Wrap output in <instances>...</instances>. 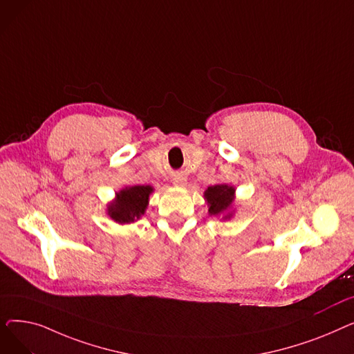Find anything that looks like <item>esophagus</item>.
Masks as SVG:
<instances>
[{"label":"esophagus","mask_w":354,"mask_h":354,"mask_svg":"<svg viewBox=\"0 0 354 354\" xmlns=\"http://www.w3.org/2000/svg\"><path fill=\"white\" fill-rule=\"evenodd\" d=\"M174 185H176V187H185V179L183 178H174Z\"/></svg>","instance_id":"obj_1"}]
</instances>
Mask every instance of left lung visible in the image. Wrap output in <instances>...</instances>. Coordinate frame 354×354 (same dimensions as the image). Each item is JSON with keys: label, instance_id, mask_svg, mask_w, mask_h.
<instances>
[{"label": "left lung", "instance_id": "1", "mask_svg": "<svg viewBox=\"0 0 354 354\" xmlns=\"http://www.w3.org/2000/svg\"><path fill=\"white\" fill-rule=\"evenodd\" d=\"M208 203V214L212 216H221L222 219H230L232 216V212H228L234 203L235 198V188L230 187V185H214L209 187L205 194H203Z\"/></svg>", "mask_w": 354, "mask_h": 354}]
</instances>
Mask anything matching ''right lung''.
I'll use <instances>...</instances> for the list:
<instances>
[{"label":"right lung","instance_id":"1","mask_svg":"<svg viewBox=\"0 0 354 354\" xmlns=\"http://www.w3.org/2000/svg\"><path fill=\"white\" fill-rule=\"evenodd\" d=\"M153 188L149 185L126 187L116 194V199L107 205V215L118 224H130L139 219L149 203V195Z\"/></svg>","mask_w":354,"mask_h":354}]
</instances>
